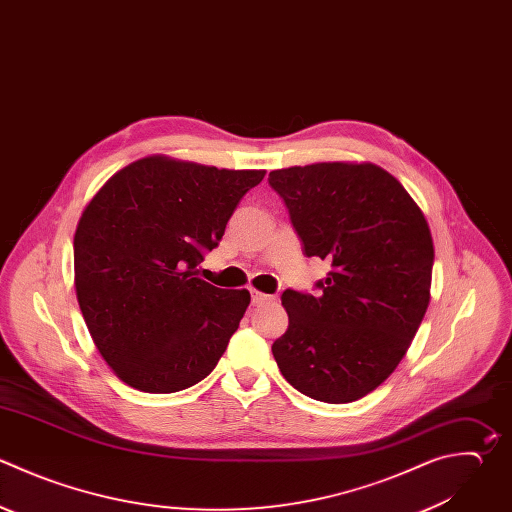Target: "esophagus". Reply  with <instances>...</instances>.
<instances>
[{
  "mask_svg": "<svg viewBox=\"0 0 512 512\" xmlns=\"http://www.w3.org/2000/svg\"><path fill=\"white\" fill-rule=\"evenodd\" d=\"M268 300H270L268 294H262V292H258V290H252V304H254V306H260V304H264V302H268Z\"/></svg>",
  "mask_w": 512,
  "mask_h": 512,
  "instance_id": "obj_1",
  "label": "esophagus"
}]
</instances>
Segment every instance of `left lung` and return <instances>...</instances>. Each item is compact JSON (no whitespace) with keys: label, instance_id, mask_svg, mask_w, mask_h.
<instances>
[{"label":"left lung","instance_id":"left-lung-1","mask_svg":"<svg viewBox=\"0 0 512 512\" xmlns=\"http://www.w3.org/2000/svg\"><path fill=\"white\" fill-rule=\"evenodd\" d=\"M304 254L332 270L318 296L286 290L288 330L272 344L302 394L354 402L404 358L430 302L434 246L404 186L376 164L320 162L270 172Z\"/></svg>","mask_w":512,"mask_h":512}]
</instances>
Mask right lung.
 <instances>
[{"label": "right lung", "instance_id": "1", "mask_svg": "<svg viewBox=\"0 0 512 512\" xmlns=\"http://www.w3.org/2000/svg\"><path fill=\"white\" fill-rule=\"evenodd\" d=\"M264 170L148 156L88 202L74 236V284L102 358L128 386L170 394L206 378L250 304L248 290L198 278Z\"/></svg>", "mask_w": 512, "mask_h": 512}]
</instances>
